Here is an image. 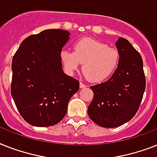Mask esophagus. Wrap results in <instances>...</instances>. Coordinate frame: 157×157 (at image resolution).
<instances>
[{
  "label": "esophagus",
  "instance_id": "esophagus-1",
  "mask_svg": "<svg viewBox=\"0 0 157 157\" xmlns=\"http://www.w3.org/2000/svg\"><path fill=\"white\" fill-rule=\"evenodd\" d=\"M79 87H80V88H84V87H86V85L83 84V83H82V82H80Z\"/></svg>",
  "mask_w": 157,
  "mask_h": 157
}]
</instances>
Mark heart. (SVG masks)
<instances>
[{
    "label": "heart",
    "instance_id": "heart-1",
    "mask_svg": "<svg viewBox=\"0 0 157 157\" xmlns=\"http://www.w3.org/2000/svg\"><path fill=\"white\" fill-rule=\"evenodd\" d=\"M61 59L70 72L76 71L80 63L86 78L102 82L112 75L120 62V52L115 48L91 38H83L74 44V52L63 50Z\"/></svg>",
    "mask_w": 157,
    "mask_h": 157
}]
</instances>
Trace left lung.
<instances>
[{
  "label": "left lung",
  "mask_w": 157,
  "mask_h": 157,
  "mask_svg": "<svg viewBox=\"0 0 157 157\" xmlns=\"http://www.w3.org/2000/svg\"><path fill=\"white\" fill-rule=\"evenodd\" d=\"M116 47L120 52V62L112 77L90 86L94 97L87 109L88 116L105 128L117 127L133 118L146 86L140 52L124 38L117 40Z\"/></svg>",
  "instance_id": "8db88e82"
}]
</instances>
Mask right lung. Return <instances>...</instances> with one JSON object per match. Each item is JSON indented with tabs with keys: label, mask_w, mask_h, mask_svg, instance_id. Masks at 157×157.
Listing matches in <instances>:
<instances>
[{
	"label": "right lung",
	"mask_w": 157,
	"mask_h": 157,
	"mask_svg": "<svg viewBox=\"0 0 157 157\" xmlns=\"http://www.w3.org/2000/svg\"><path fill=\"white\" fill-rule=\"evenodd\" d=\"M70 33L49 29L22 41L12 60L11 95L21 116L32 126L61 121L79 82L62 71L61 52Z\"/></svg>",
	"instance_id": "1"
}]
</instances>
